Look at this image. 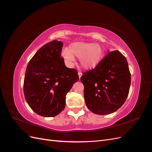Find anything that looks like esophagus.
<instances>
[{"label":"esophagus","mask_w":152,"mask_h":152,"mask_svg":"<svg viewBox=\"0 0 152 152\" xmlns=\"http://www.w3.org/2000/svg\"><path fill=\"white\" fill-rule=\"evenodd\" d=\"M78 74H79V79H80V77H82V73L81 72H79V73H78Z\"/></svg>","instance_id":"obj_1"}]
</instances>
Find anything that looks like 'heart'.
<instances>
[{
    "label": "heart",
    "mask_w": 152,
    "mask_h": 152,
    "mask_svg": "<svg viewBox=\"0 0 152 152\" xmlns=\"http://www.w3.org/2000/svg\"><path fill=\"white\" fill-rule=\"evenodd\" d=\"M103 53V49L101 45L86 42L72 43L69 49L65 48L62 51L63 57L68 64H72L76 57L79 58L81 67L86 70H89L97 66L102 61Z\"/></svg>",
    "instance_id": "obj_1"
}]
</instances>
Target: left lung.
I'll use <instances>...</instances> for the list:
<instances>
[{
	"label": "left lung",
	"mask_w": 152,
	"mask_h": 152,
	"mask_svg": "<svg viewBox=\"0 0 152 152\" xmlns=\"http://www.w3.org/2000/svg\"><path fill=\"white\" fill-rule=\"evenodd\" d=\"M87 108L98 115L115 112L125 103L131 73L126 58L118 50L108 52L93 70L80 78Z\"/></svg>",
	"instance_id": "1"
}]
</instances>
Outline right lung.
Wrapping results in <instances>:
<instances>
[{"label":"right lung","mask_w":152,"mask_h":152,"mask_svg":"<svg viewBox=\"0 0 152 152\" xmlns=\"http://www.w3.org/2000/svg\"><path fill=\"white\" fill-rule=\"evenodd\" d=\"M63 44L54 40L40 48L27 66L23 84L25 98L34 112L56 116L65 107L66 95L79 79L74 68H67L61 57Z\"/></svg>","instance_id":"obj_1"}]
</instances>
